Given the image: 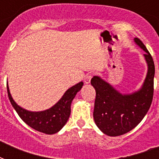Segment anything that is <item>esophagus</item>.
<instances>
[{"mask_svg": "<svg viewBox=\"0 0 159 159\" xmlns=\"http://www.w3.org/2000/svg\"><path fill=\"white\" fill-rule=\"evenodd\" d=\"M92 74H91V73H88V74L86 75V76H85V78H84L85 83H87V84L90 83V82H91V79H92Z\"/></svg>", "mask_w": 159, "mask_h": 159, "instance_id": "obj_1", "label": "esophagus"}]
</instances>
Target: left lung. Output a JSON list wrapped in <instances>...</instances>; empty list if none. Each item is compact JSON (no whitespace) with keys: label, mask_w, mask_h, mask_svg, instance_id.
<instances>
[{"label":"left lung","mask_w":159,"mask_h":159,"mask_svg":"<svg viewBox=\"0 0 159 159\" xmlns=\"http://www.w3.org/2000/svg\"><path fill=\"white\" fill-rule=\"evenodd\" d=\"M135 43L145 51L148 73L143 87L130 95H122L111 85L95 76L91 83L96 90L93 117L97 127L109 136H119L135 128L150 108L153 97L155 67L153 57L143 42L138 38Z\"/></svg>","instance_id":"8db88e82"}]
</instances>
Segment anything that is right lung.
<instances>
[{
  "label": "right lung",
  "instance_id": "add662e5",
  "mask_svg": "<svg viewBox=\"0 0 159 159\" xmlns=\"http://www.w3.org/2000/svg\"><path fill=\"white\" fill-rule=\"evenodd\" d=\"M83 86L81 82L67 90L62 97L53 107L39 112H32L21 108L14 102L7 86V92L11 105L22 120L31 128L47 134L57 133L67 123L71 114V103L77 92Z\"/></svg>",
  "mask_w": 159,
  "mask_h": 159
}]
</instances>
